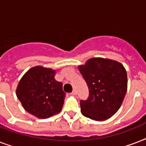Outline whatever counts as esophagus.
Instances as JSON below:
<instances>
[{
  "label": "esophagus",
  "instance_id": "obj_1",
  "mask_svg": "<svg viewBox=\"0 0 146 146\" xmlns=\"http://www.w3.org/2000/svg\"><path fill=\"white\" fill-rule=\"evenodd\" d=\"M71 95H73V96H76V91L75 89L73 90V92H71Z\"/></svg>",
  "mask_w": 146,
  "mask_h": 146
}]
</instances>
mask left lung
Wrapping results in <instances>:
<instances>
[{
  "instance_id": "left-lung-1",
  "label": "left lung",
  "mask_w": 146,
  "mask_h": 146,
  "mask_svg": "<svg viewBox=\"0 0 146 146\" xmlns=\"http://www.w3.org/2000/svg\"><path fill=\"white\" fill-rule=\"evenodd\" d=\"M86 80L89 96L80 101L82 115L96 121L111 117L121 106L127 90V75L122 64L94 57L78 66Z\"/></svg>"
}]
</instances>
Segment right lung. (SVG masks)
Returning a JSON list of instances; mask_svg holds the SVG:
<instances>
[{
    "label": "right lung",
    "mask_w": 146,
    "mask_h": 146,
    "mask_svg": "<svg viewBox=\"0 0 146 146\" xmlns=\"http://www.w3.org/2000/svg\"><path fill=\"white\" fill-rule=\"evenodd\" d=\"M56 70L42 66L29 70L18 83L16 93L23 108L40 119L60 113L66 93L54 79Z\"/></svg>",
    "instance_id": "right-lung-1"
}]
</instances>
